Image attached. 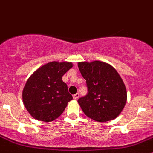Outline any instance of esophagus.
<instances>
[{"mask_svg":"<svg viewBox=\"0 0 153 153\" xmlns=\"http://www.w3.org/2000/svg\"><path fill=\"white\" fill-rule=\"evenodd\" d=\"M79 96H80V94L76 93V94H75V95H73V98L75 100H77L78 98H79Z\"/></svg>","mask_w":153,"mask_h":153,"instance_id":"34e87169","label":"esophagus"}]
</instances>
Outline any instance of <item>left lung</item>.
<instances>
[{"label":"left lung","mask_w":153,"mask_h":153,"mask_svg":"<svg viewBox=\"0 0 153 153\" xmlns=\"http://www.w3.org/2000/svg\"><path fill=\"white\" fill-rule=\"evenodd\" d=\"M78 66L87 86V94L78 100L84 114L99 122L117 118L126 102V87L118 72L99 61Z\"/></svg>","instance_id":"left-lung-1"}]
</instances>
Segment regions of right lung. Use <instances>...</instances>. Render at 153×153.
Instances as JSON below:
<instances>
[{
    "mask_svg": "<svg viewBox=\"0 0 153 153\" xmlns=\"http://www.w3.org/2000/svg\"><path fill=\"white\" fill-rule=\"evenodd\" d=\"M72 67L70 62L52 61L29 77L23 90V101L34 118L50 122L63 113L72 96L62 76Z\"/></svg>",
    "mask_w": 153,
    "mask_h": 153,
    "instance_id": "1",
    "label": "right lung"
}]
</instances>
